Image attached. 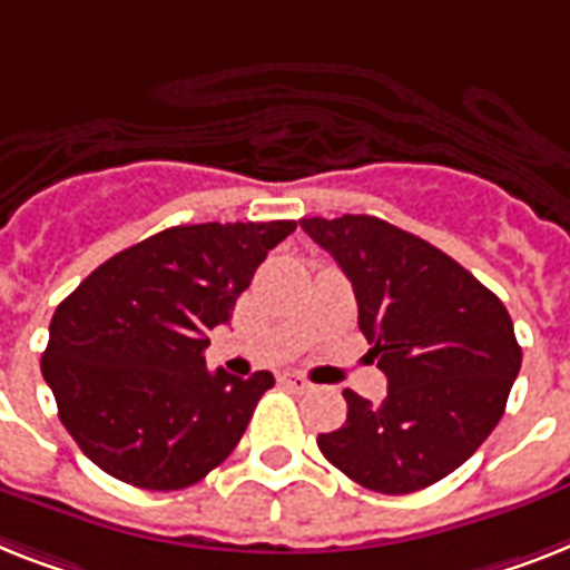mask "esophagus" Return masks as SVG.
<instances>
[{"label":"esophagus","mask_w":570,"mask_h":570,"mask_svg":"<svg viewBox=\"0 0 570 570\" xmlns=\"http://www.w3.org/2000/svg\"><path fill=\"white\" fill-rule=\"evenodd\" d=\"M281 383H284V386H289L293 392H309V390H313V383H309L304 374L289 372V374H284V377H281Z\"/></svg>","instance_id":"1"}]
</instances>
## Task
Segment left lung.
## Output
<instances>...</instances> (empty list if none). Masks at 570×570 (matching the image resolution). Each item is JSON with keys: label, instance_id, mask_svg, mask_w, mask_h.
Instances as JSON below:
<instances>
[{"label": "left lung", "instance_id": "left-lung-1", "mask_svg": "<svg viewBox=\"0 0 570 570\" xmlns=\"http://www.w3.org/2000/svg\"><path fill=\"white\" fill-rule=\"evenodd\" d=\"M354 286L360 331L390 392L345 390L348 419L318 451L354 483L410 494L439 483L501 421L521 345L501 298L460 263L377 216L301 219Z\"/></svg>", "mask_w": 570, "mask_h": 570}]
</instances>
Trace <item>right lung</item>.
<instances>
[{
	"label": "right lung",
	"instance_id": "right-lung-1",
	"mask_svg": "<svg viewBox=\"0 0 570 570\" xmlns=\"http://www.w3.org/2000/svg\"><path fill=\"white\" fill-rule=\"evenodd\" d=\"M295 222L175 225L114 254L60 301L40 368L69 436L110 478L151 492L198 483L243 439L269 372H207L228 325Z\"/></svg>",
	"mask_w": 570,
	"mask_h": 570
}]
</instances>
